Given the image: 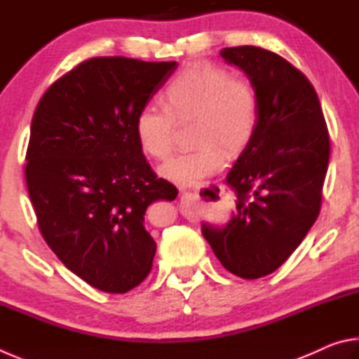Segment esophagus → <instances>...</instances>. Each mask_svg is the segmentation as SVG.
Masks as SVG:
<instances>
[{"instance_id":"1","label":"esophagus","mask_w":359,"mask_h":359,"mask_svg":"<svg viewBox=\"0 0 359 359\" xmlns=\"http://www.w3.org/2000/svg\"><path fill=\"white\" fill-rule=\"evenodd\" d=\"M194 201V193L193 191H182L180 196V208L185 215H191V204Z\"/></svg>"}]
</instances>
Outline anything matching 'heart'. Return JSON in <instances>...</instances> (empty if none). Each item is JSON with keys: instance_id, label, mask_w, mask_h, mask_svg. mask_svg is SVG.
Listing matches in <instances>:
<instances>
[{"instance_id": "1", "label": "heart", "mask_w": 359, "mask_h": 359, "mask_svg": "<svg viewBox=\"0 0 359 359\" xmlns=\"http://www.w3.org/2000/svg\"><path fill=\"white\" fill-rule=\"evenodd\" d=\"M166 106L154 102L139 109L136 139L144 154L163 160L171 154L178 121L194 118L193 142L160 168L163 177L180 187L196 185L222 171L228 151H239L257 131L259 104L250 79L214 63L184 66L163 90Z\"/></svg>"}]
</instances>
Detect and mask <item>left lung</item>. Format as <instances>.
Wrapping results in <instances>:
<instances>
[{"instance_id": "8db88e82", "label": "left lung", "mask_w": 359, "mask_h": 359, "mask_svg": "<svg viewBox=\"0 0 359 359\" xmlns=\"http://www.w3.org/2000/svg\"><path fill=\"white\" fill-rule=\"evenodd\" d=\"M220 55L255 85L259 115L224 180L238 198L236 214L224 226L203 223V236L224 269L253 280L278 269L317 220L330 133L312 83L287 60L255 46Z\"/></svg>"}]
</instances>
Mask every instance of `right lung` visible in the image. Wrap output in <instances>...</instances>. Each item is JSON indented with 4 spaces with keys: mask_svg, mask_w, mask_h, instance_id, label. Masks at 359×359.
Segmentation results:
<instances>
[{
    "mask_svg": "<svg viewBox=\"0 0 359 359\" xmlns=\"http://www.w3.org/2000/svg\"><path fill=\"white\" fill-rule=\"evenodd\" d=\"M177 68L126 57L85 60L36 107L25 179L42 238L82 280L126 293L149 276L156 244L144 215L177 188L158 179L135 133L139 109Z\"/></svg>",
    "mask_w": 359,
    "mask_h": 359,
    "instance_id": "1",
    "label": "right lung"
}]
</instances>
